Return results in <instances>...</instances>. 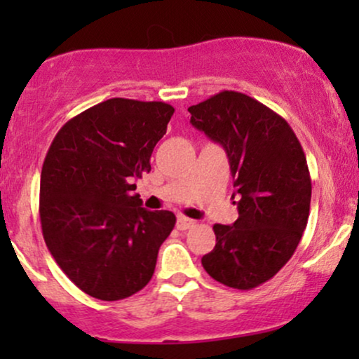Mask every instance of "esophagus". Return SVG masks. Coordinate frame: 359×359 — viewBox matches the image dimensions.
I'll use <instances>...</instances> for the list:
<instances>
[{
  "instance_id": "1",
  "label": "esophagus",
  "mask_w": 359,
  "mask_h": 359,
  "mask_svg": "<svg viewBox=\"0 0 359 359\" xmlns=\"http://www.w3.org/2000/svg\"><path fill=\"white\" fill-rule=\"evenodd\" d=\"M194 224H196V221L189 219V217H185V216L177 217V229H180V231H185V229H191Z\"/></svg>"
}]
</instances>
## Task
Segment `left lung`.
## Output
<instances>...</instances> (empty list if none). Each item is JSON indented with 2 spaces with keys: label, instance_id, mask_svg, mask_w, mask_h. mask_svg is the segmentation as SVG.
I'll list each match as a JSON object with an SVG mask.
<instances>
[{
  "label": "left lung",
  "instance_id": "8db88e82",
  "mask_svg": "<svg viewBox=\"0 0 359 359\" xmlns=\"http://www.w3.org/2000/svg\"><path fill=\"white\" fill-rule=\"evenodd\" d=\"M194 128L224 148L238 201L233 224H214L203 266L224 285L250 290L292 258L307 226L311 175L290 125L246 94L222 90L189 108Z\"/></svg>",
  "mask_w": 359,
  "mask_h": 359
}]
</instances>
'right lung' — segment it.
<instances>
[{
  "label": "right lung",
  "mask_w": 359,
  "mask_h": 359,
  "mask_svg": "<svg viewBox=\"0 0 359 359\" xmlns=\"http://www.w3.org/2000/svg\"><path fill=\"white\" fill-rule=\"evenodd\" d=\"M174 108L113 97L69 119L53 138L40 177L47 248L82 292L121 300L150 282L170 211H147L133 194Z\"/></svg>",
  "instance_id": "obj_1"
}]
</instances>
